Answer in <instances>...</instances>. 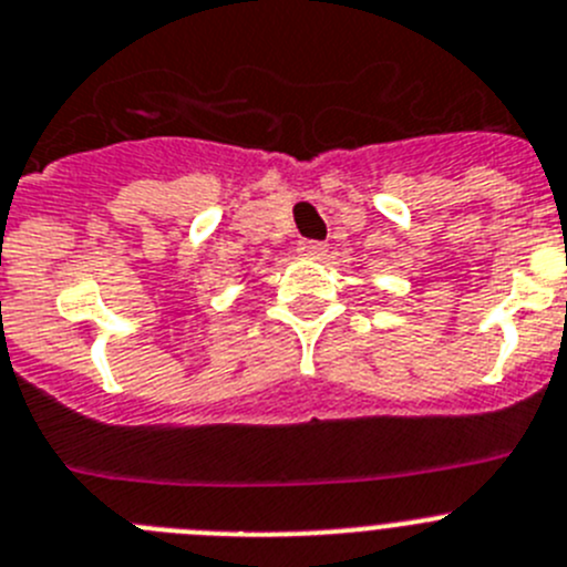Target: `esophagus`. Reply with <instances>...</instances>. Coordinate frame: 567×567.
Listing matches in <instances>:
<instances>
[{"label": "esophagus", "mask_w": 567, "mask_h": 567, "mask_svg": "<svg viewBox=\"0 0 567 567\" xmlns=\"http://www.w3.org/2000/svg\"><path fill=\"white\" fill-rule=\"evenodd\" d=\"M299 251L305 254V257H313V259H321L327 254V243H319V240H301L299 243Z\"/></svg>", "instance_id": "obj_1"}]
</instances>
